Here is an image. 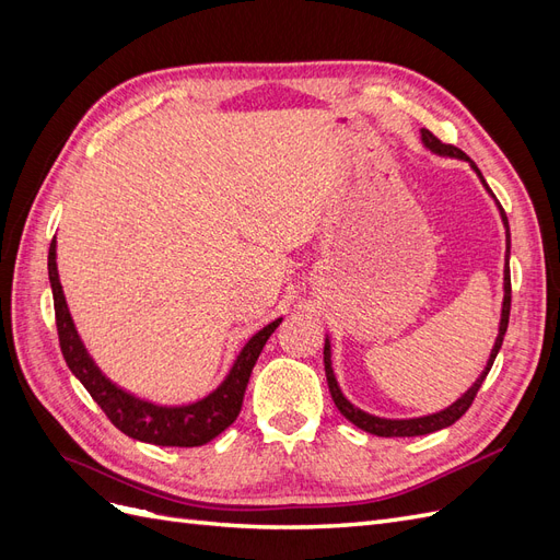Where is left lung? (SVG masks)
I'll return each mask as SVG.
<instances>
[{"label":"left lung","instance_id":"left-lung-1","mask_svg":"<svg viewBox=\"0 0 560 560\" xmlns=\"http://www.w3.org/2000/svg\"><path fill=\"white\" fill-rule=\"evenodd\" d=\"M420 138H422V144H425L430 151H434V154L439 156H451V159H460V161H467L471 165V171L479 175L481 184L486 186V191L493 196V191H490V186L486 184L483 175L477 165H474V161H469V156L465 154V151H460L453 144H444L439 138H434V135L430 130L422 128L420 130ZM495 198V196H493ZM498 202V200H495ZM498 210H500V217H502V224L506 229V254H504V299H502V317H500V331H498V338H495V346L493 350H490V358L486 362V369L481 371V376L474 381V385L467 389V393L453 401L448 409L439 411V413H430V416H422V418H406V420H389V418H378V416H371L362 409H358V406L350 404L341 387H338L336 383V376H334V369H331V343L329 338H325V374H327V383H329V393H331V399L336 404V409L341 411L352 425H358L360 430L369 432V434H376V436H420V434H430V432H436V430H444L448 425H453L455 420H460L465 416V411L471 406L474 397H477L481 383L486 381L490 366H493L498 352L502 348V341H504V334H506V325H510V308H512V276H510V222H506V214L502 210V206L498 202Z\"/></svg>","mask_w":560,"mask_h":560}]
</instances>
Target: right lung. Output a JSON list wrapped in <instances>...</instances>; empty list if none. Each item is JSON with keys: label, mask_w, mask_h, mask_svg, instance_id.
<instances>
[{"label": "right lung", "mask_w": 560, "mask_h": 560, "mask_svg": "<svg viewBox=\"0 0 560 560\" xmlns=\"http://www.w3.org/2000/svg\"><path fill=\"white\" fill-rule=\"evenodd\" d=\"M48 280L50 290H54L56 327L67 366H70L72 374L81 381V385L89 389V395L114 422V428H118L132 439H138V442L156 446H202L212 442L217 434H222L231 422L238 418L252 369L257 364L268 336L273 334L282 322V317L273 319L270 325H266L261 331L249 338L238 358H235L229 376L222 381V385L212 389L208 397L184 406H159L114 385L93 362L86 346H83L77 334L70 308H67V301L62 294L56 264V238L50 241L48 247Z\"/></svg>", "instance_id": "obj_1"}]
</instances>
